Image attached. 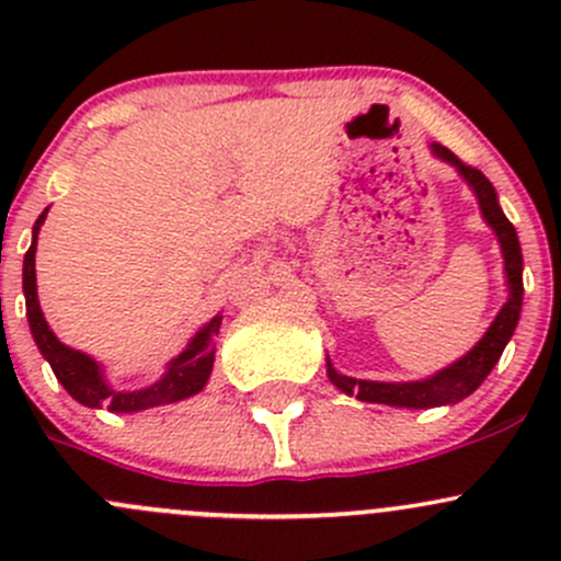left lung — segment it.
<instances>
[{"label": "left lung", "instance_id": "left-lung-1", "mask_svg": "<svg viewBox=\"0 0 561 561\" xmlns=\"http://www.w3.org/2000/svg\"><path fill=\"white\" fill-rule=\"evenodd\" d=\"M432 151L439 160L456 165V171L467 179V184L472 186L474 195H478L480 211H483L485 222L494 228L496 239H500L502 254H505V271H507V290L511 298L502 307V312L496 314V320L491 322V328L485 331V336L463 355L461 360H456L454 366L443 369L439 375L428 377L421 382H369V380H355V377L339 375L331 364H328V377L339 390L350 396H358L360 401H371V404H390V407H412V410H426V407H443V404H456L463 396L472 393L480 382L489 377V371L494 369L496 360H500L502 350L511 342L513 331H516L518 314H522V301H524V279H522V244H518L516 228L511 225V219L502 214L500 203H496V192L491 186V181L485 179L478 168L461 162L450 149H445L443 144H432Z\"/></svg>", "mask_w": 561, "mask_h": 561}]
</instances>
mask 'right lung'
Returning a JSON list of instances; mask_svg holds the SVG:
<instances>
[{
  "label": "right lung",
  "instance_id": "add662e5",
  "mask_svg": "<svg viewBox=\"0 0 561 561\" xmlns=\"http://www.w3.org/2000/svg\"><path fill=\"white\" fill-rule=\"evenodd\" d=\"M45 208L35 222V236H32L30 252L24 254V296H26V317H30L32 336H35L37 350L43 353V358L48 360L50 369H54L56 380L65 386L67 393L76 401H81L83 407H107L111 412H138L149 410V407L160 404H173V401L190 399L197 390L208 382L214 366V339H217L219 325H222V314L214 317L201 333L190 342V347L168 366L165 377L154 386L144 390H122L107 388V382L100 375V366L94 364L89 355L78 353V350L65 347L59 339L54 336V331L45 322L43 312H39L37 304V279H35V249H37V230L43 225Z\"/></svg>",
  "mask_w": 561,
  "mask_h": 561
}]
</instances>
